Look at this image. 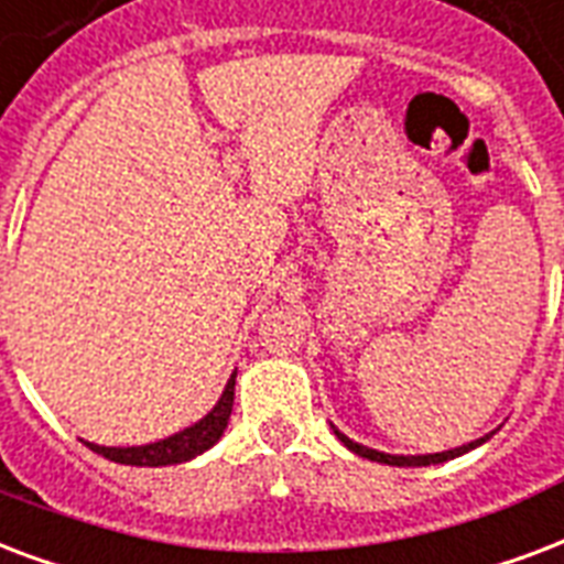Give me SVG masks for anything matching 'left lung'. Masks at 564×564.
<instances>
[{"label":"left lung","instance_id":"1","mask_svg":"<svg viewBox=\"0 0 564 564\" xmlns=\"http://www.w3.org/2000/svg\"><path fill=\"white\" fill-rule=\"evenodd\" d=\"M334 429V435H337V441L346 449H351L355 455H360V458H369V462H378V464H390V467H429V464H444L449 462V458H458V455L470 453V449H476V446H482L488 437L494 435H485V437H476V441H470V444L464 446H455V449H444V453H425V455H390V453H378V449H369V446L358 444V441H351V437H346L343 432H339L337 425H330Z\"/></svg>","mask_w":564,"mask_h":564}]
</instances>
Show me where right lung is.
I'll use <instances>...</instances> for the list:
<instances>
[{
  "label": "right lung",
  "instance_id": "right-lung-1",
  "mask_svg": "<svg viewBox=\"0 0 564 564\" xmlns=\"http://www.w3.org/2000/svg\"><path fill=\"white\" fill-rule=\"evenodd\" d=\"M234 387L236 372L227 378L225 393L215 402L213 411L200 416L188 429H183V432H177V435H167L162 441L141 446H100L91 444V441H82V444L94 449L97 455H102V458H109V462L129 464V467H167V464L192 462V458H197L206 449H213L221 441V435H225L227 423H230V411H234Z\"/></svg>",
  "mask_w": 564,
  "mask_h": 564
}]
</instances>
